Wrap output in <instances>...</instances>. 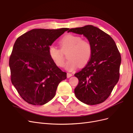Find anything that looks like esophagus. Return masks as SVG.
Listing matches in <instances>:
<instances>
[{"mask_svg":"<svg viewBox=\"0 0 133 133\" xmlns=\"http://www.w3.org/2000/svg\"><path fill=\"white\" fill-rule=\"evenodd\" d=\"M71 76H73V75H72L71 74H70V73H67V78H69L70 77H71Z\"/></svg>","mask_w":133,"mask_h":133,"instance_id":"esophagus-1","label":"esophagus"}]
</instances>
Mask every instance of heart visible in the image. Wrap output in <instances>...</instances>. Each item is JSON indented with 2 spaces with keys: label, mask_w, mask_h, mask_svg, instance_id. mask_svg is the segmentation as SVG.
Returning a JSON list of instances; mask_svg holds the SVG:
<instances>
[{
  "label": "heart",
  "mask_w": 133,
  "mask_h": 133,
  "mask_svg": "<svg viewBox=\"0 0 133 133\" xmlns=\"http://www.w3.org/2000/svg\"><path fill=\"white\" fill-rule=\"evenodd\" d=\"M61 49L55 45L49 47L48 53L51 60L59 67L64 65V58L63 51L68 50L65 68L68 71H72L79 65L84 66L90 59L92 48L90 43L85 40H82L79 36L68 34L60 40Z\"/></svg>",
  "instance_id": "b5f03b06"
}]
</instances>
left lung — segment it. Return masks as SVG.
I'll use <instances>...</instances> for the list:
<instances>
[{"mask_svg":"<svg viewBox=\"0 0 133 133\" xmlns=\"http://www.w3.org/2000/svg\"><path fill=\"white\" fill-rule=\"evenodd\" d=\"M68 32L84 35L92 48L89 62L74 74L79 80L74 89L76 97L88 105L102 103L119 79L121 56L116 44L109 35L93 25L71 28Z\"/></svg>","mask_w":133,"mask_h":133,"instance_id":"obj_1","label":"left lung"}]
</instances>
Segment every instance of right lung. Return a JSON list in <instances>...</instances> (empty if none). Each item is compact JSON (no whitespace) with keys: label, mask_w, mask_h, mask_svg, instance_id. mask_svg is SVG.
<instances>
[{"label":"right lung","mask_w":133,"mask_h":133,"mask_svg":"<svg viewBox=\"0 0 133 133\" xmlns=\"http://www.w3.org/2000/svg\"><path fill=\"white\" fill-rule=\"evenodd\" d=\"M68 29H32L16 40L9 59L11 80L26 102L34 105L49 102L59 84L66 79V73L51 60L48 49Z\"/></svg>","instance_id":"obj_1"}]
</instances>
